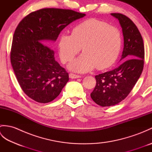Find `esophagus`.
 <instances>
[{"mask_svg": "<svg viewBox=\"0 0 152 152\" xmlns=\"http://www.w3.org/2000/svg\"><path fill=\"white\" fill-rule=\"evenodd\" d=\"M69 77H70V78H72V79H76V78H81V76H80L76 75V74H72V73H70L69 74Z\"/></svg>", "mask_w": 152, "mask_h": 152, "instance_id": "esophagus-1", "label": "esophagus"}]
</instances>
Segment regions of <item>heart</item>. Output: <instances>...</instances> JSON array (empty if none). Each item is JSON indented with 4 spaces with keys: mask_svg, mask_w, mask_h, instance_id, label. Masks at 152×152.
<instances>
[{
    "mask_svg": "<svg viewBox=\"0 0 152 152\" xmlns=\"http://www.w3.org/2000/svg\"><path fill=\"white\" fill-rule=\"evenodd\" d=\"M121 46L118 28L95 19L77 25L71 35L61 34L59 40V56L63 63L72 60L82 47L83 53L69 65L70 70L77 72H86L96 67L107 69L117 59Z\"/></svg>",
    "mask_w": 152,
    "mask_h": 152,
    "instance_id": "heart-1",
    "label": "heart"
}]
</instances>
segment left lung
<instances>
[{"label":"left lung","mask_w":152,"mask_h":152,"mask_svg":"<svg viewBox=\"0 0 152 152\" xmlns=\"http://www.w3.org/2000/svg\"><path fill=\"white\" fill-rule=\"evenodd\" d=\"M118 19L124 36V50L118 68L95 76L93 101L101 106H114L127 97L139 79L144 67V46L137 27L124 14L112 13Z\"/></svg>","instance_id":"obj_1"}]
</instances>
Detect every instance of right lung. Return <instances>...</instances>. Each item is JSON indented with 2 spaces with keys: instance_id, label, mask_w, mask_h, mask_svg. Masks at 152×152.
<instances>
[{
  "instance_id": "right-lung-1",
  "label": "right lung",
  "mask_w": 152,
  "mask_h": 152,
  "mask_svg": "<svg viewBox=\"0 0 152 152\" xmlns=\"http://www.w3.org/2000/svg\"><path fill=\"white\" fill-rule=\"evenodd\" d=\"M85 15L71 10L44 8L19 23L13 37L10 60L19 84L28 97L50 102L69 82V74L55 59L51 47L64 27Z\"/></svg>"
}]
</instances>
